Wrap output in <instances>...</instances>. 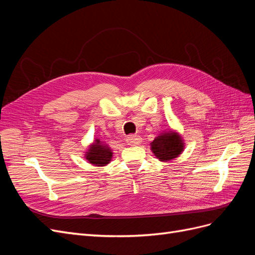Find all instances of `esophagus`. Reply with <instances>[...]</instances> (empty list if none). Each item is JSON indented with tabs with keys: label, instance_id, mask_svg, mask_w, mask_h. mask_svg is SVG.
<instances>
[{
	"label": "esophagus",
	"instance_id": "esophagus-1",
	"mask_svg": "<svg viewBox=\"0 0 255 255\" xmlns=\"http://www.w3.org/2000/svg\"><path fill=\"white\" fill-rule=\"evenodd\" d=\"M141 142H142V138H141V136H138V135H129L126 138V143L128 145H131V146L138 145Z\"/></svg>",
	"mask_w": 255,
	"mask_h": 255
}]
</instances>
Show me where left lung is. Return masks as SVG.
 I'll return each instance as SVG.
<instances>
[{
	"instance_id": "8db88e82",
	"label": "left lung",
	"mask_w": 255,
	"mask_h": 255,
	"mask_svg": "<svg viewBox=\"0 0 255 255\" xmlns=\"http://www.w3.org/2000/svg\"><path fill=\"white\" fill-rule=\"evenodd\" d=\"M184 148L185 143L182 135L172 129L161 131L150 143V150L161 162L175 160L183 152Z\"/></svg>"
}]
</instances>
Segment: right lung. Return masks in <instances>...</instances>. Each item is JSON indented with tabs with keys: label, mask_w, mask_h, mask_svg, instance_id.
I'll return each instance as SVG.
<instances>
[{
	"label": "right lung",
	"mask_w": 255,
	"mask_h": 255,
	"mask_svg": "<svg viewBox=\"0 0 255 255\" xmlns=\"http://www.w3.org/2000/svg\"><path fill=\"white\" fill-rule=\"evenodd\" d=\"M86 160L94 166L103 167L108 165L113 157V151L106 143L102 142L100 138H95L93 143L89 145L85 152Z\"/></svg>",
	"instance_id": "1"
}]
</instances>
